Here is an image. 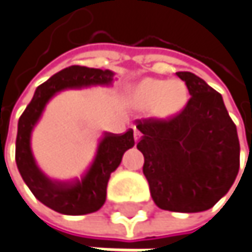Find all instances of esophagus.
Wrapping results in <instances>:
<instances>
[{"label":"esophagus","mask_w":252,"mask_h":252,"mask_svg":"<svg viewBox=\"0 0 252 252\" xmlns=\"http://www.w3.org/2000/svg\"><path fill=\"white\" fill-rule=\"evenodd\" d=\"M140 138H141V132L138 131V129H134V141H135V142H138Z\"/></svg>","instance_id":"obj_1"}]
</instances>
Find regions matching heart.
<instances>
[{
  "label": "heart",
  "mask_w": 252,
  "mask_h": 252,
  "mask_svg": "<svg viewBox=\"0 0 252 252\" xmlns=\"http://www.w3.org/2000/svg\"><path fill=\"white\" fill-rule=\"evenodd\" d=\"M137 99L144 105H156L164 111L175 110L185 98V87L180 81H164L147 78L137 87Z\"/></svg>",
  "instance_id": "obj_1"
}]
</instances>
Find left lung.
I'll list each match as a JSON object with an SVG mask.
<instances>
[{
  "label": "left lung",
  "mask_w": 252,
  "mask_h": 252,
  "mask_svg": "<svg viewBox=\"0 0 252 252\" xmlns=\"http://www.w3.org/2000/svg\"><path fill=\"white\" fill-rule=\"evenodd\" d=\"M189 101L170 120L138 121L142 172L161 210L201 213L232 187L240 170V141L222 96L192 72H177Z\"/></svg>",
  "instance_id": "left-lung-1"
}]
</instances>
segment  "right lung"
<instances>
[{"mask_svg":"<svg viewBox=\"0 0 252 252\" xmlns=\"http://www.w3.org/2000/svg\"><path fill=\"white\" fill-rule=\"evenodd\" d=\"M111 69L72 65L54 74L35 90L34 96L18 121L15 142V162L24 183L39 202L65 215H84L98 211L107 198V185L111 172L118 168L126 150L134 147V131L123 135L104 132L94 158L81 177L74 180H52L39 168L32 153L31 137L48 101L67 88L91 85L110 87L115 81Z\"/></svg>","mask_w":252,"mask_h":252,"instance_id":"1","label":"right lung"}]
</instances>
